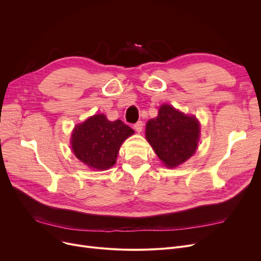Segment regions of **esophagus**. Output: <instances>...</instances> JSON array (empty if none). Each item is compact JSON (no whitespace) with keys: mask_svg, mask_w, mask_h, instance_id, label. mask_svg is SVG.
Instances as JSON below:
<instances>
[{"mask_svg":"<svg viewBox=\"0 0 261 261\" xmlns=\"http://www.w3.org/2000/svg\"><path fill=\"white\" fill-rule=\"evenodd\" d=\"M133 128L135 129V131L136 132H142V130H143V128H144V122L143 121H138V122H135L134 125H133Z\"/></svg>","mask_w":261,"mask_h":261,"instance_id":"34e87169","label":"esophagus"}]
</instances>
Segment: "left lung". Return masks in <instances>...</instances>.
Segmentation results:
<instances>
[{
	"mask_svg": "<svg viewBox=\"0 0 261 261\" xmlns=\"http://www.w3.org/2000/svg\"><path fill=\"white\" fill-rule=\"evenodd\" d=\"M200 127L194 116L185 115L167 105L159 110V116L146 126V139L167 167H175L196 152Z\"/></svg>",
	"mask_w": 261,
	"mask_h": 261,
	"instance_id": "1",
	"label": "left lung"
}]
</instances>
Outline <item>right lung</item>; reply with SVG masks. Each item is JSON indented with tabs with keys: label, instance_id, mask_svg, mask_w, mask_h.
<instances>
[{
	"label": "right lung",
	"instance_id": "right-lung-1",
	"mask_svg": "<svg viewBox=\"0 0 261 261\" xmlns=\"http://www.w3.org/2000/svg\"><path fill=\"white\" fill-rule=\"evenodd\" d=\"M133 133V129L119 119L109 121L103 114L94 115L75 127L72 148L86 165L103 170L114 165L120 145Z\"/></svg>",
	"mask_w": 261,
	"mask_h": 261
}]
</instances>
